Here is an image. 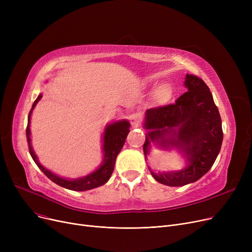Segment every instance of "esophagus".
Listing matches in <instances>:
<instances>
[{
	"instance_id": "34e87169",
	"label": "esophagus",
	"mask_w": 252,
	"mask_h": 252,
	"mask_svg": "<svg viewBox=\"0 0 252 252\" xmlns=\"http://www.w3.org/2000/svg\"><path fill=\"white\" fill-rule=\"evenodd\" d=\"M129 121H130L131 126H138L141 123V115L139 113H133L129 116Z\"/></svg>"
}]
</instances>
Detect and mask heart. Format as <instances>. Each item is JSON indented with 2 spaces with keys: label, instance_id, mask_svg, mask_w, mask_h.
Instances as JSON below:
<instances>
[{
  "label": "heart",
  "instance_id": "b5f03b06",
  "mask_svg": "<svg viewBox=\"0 0 252 252\" xmlns=\"http://www.w3.org/2000/svg\"><path fill=\"white\" fill-rule=\"evenodd\" d=\"M152 89H155L153 93V101L157 105H164L171 98V90L166 85H152Z\"/></svg>",
  "mask_w": 252,
  "mask_h": 252
}]
</instances>
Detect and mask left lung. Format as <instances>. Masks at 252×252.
Segmentation results:
<instances>
[{
  "instance_id": "left-lung-1",
  "label": "left lung",
  "mask_w": 252,
  "mask_h": 252,
  "mask_svg": "<svg viewBox=\"0 0 252 252\" xmlns=\"http://www.w3.org/2000/svg\"><path fill=\"white\" fill-rule=\"evenodd\" d=\"M187 92L175 104L148 109L144 127L148 131L143 151L145 159L151 146L177 150L185 159L180 170L158 171L149 166L152 177L160 184L181 187L203 177L215 163L222 143L221 119L209 88L201 78L186 74Z\"/></svg>"
}]
</instances>
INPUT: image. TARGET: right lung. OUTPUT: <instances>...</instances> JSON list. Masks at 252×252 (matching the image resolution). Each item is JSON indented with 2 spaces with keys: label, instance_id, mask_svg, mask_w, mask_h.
<instances>
[{
  "label": "right lung",
  "instance_id": "add662e5",
  "mask_svg": "<svg viewBox=\"0 0 252 252\" xmlns=\"http://www.w3.org/2000/svg\"><path fill=\"white\" fill-rule=\"evenodd\" d=\"M42 97H43L42 94H39L36 100L33 102L32 110L29 114L28 127H26V138H28L30 153L32 157L33 161L38 166V168L41 169L52 182H54L55 184L59 185V186L65 189L72 190V191H88L91 189L100 187L105 183H107V181L110 179L113 173L116 157L118 153L121 152L122 148L124 147V144L127 137V134L129 133V126H130L129 123L126 121V119H122V121H116L106 125L103 136H102L103 160L98 168H96L94 171H92V173H90L89 175L77 178V179L63 178L54 174L53 171H51L50 169L46 168L44 165L39 163L38 158L32 146L31 118H32V114L35 107V105L39 100L42 99Z\"/></svg>",
  "mask_w": 252,
  "mask_h": 252
}]
</instances>
